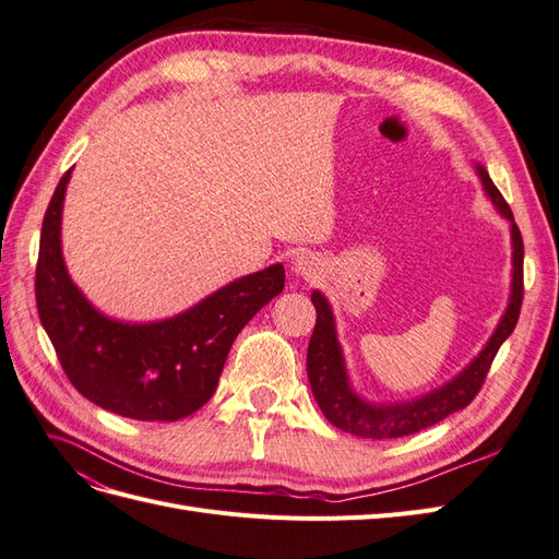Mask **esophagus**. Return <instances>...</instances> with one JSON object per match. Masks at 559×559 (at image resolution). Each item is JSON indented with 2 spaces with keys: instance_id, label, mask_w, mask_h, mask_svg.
<instances>
[{
  "instance_id": "obj_1",
  "label": "esophagus",
  "mask_w": 559,
  "mask_h": 559,
  "mask_svg": "<svg viewBox=\"0 0 559 559\" xmlns=\"http://www.w3.org/2000/svg\"><path fill=\"white\" fill-rule=\"evenodd\" d=\"M319 259L314 257V253H310V251H300L298 257L294 259V273L298 275V277H306V280H314L317 277V273H319Z\"/></svg>"
}]
</instances>
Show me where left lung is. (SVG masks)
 Returning <instances> with one entry per match:
<instances>
[{
  "instance_id": "obj_1",
  "label": "left lung",
  "mask_w": 559,
  "mask_h": 559,
  "mask_svg": "<svg viewBox=\"0 0 559 559\" xmlns=\"http://www.w3.org/2000/svg\"><path fill=\"white\" fill-rule=\"evenodd\" d=\"M476 173L480 177L487 198L492 200L497 212L511 224V249H513L511 294L495 333L489 335V341L478 352V357H473L468 366H464L460 373H456L452 380H448L445 384L436 386L431 392L411 401L376 403L354 392L347 366H345V354H343L341 341H337L331 302L326 300L324 294L314 289L312 302L317 310V324L308 345V378H310L317 405L333 427L343 429L352 436L376 438V441H382V438L411 436L436 425V421L445 419L448 415L466 408V405L473 401V396L478 394V389L487 376L489 366H492L497 357L499 347L503 345L506 337L513 333L520 317V306H522V259H524L522 235L515 226L511 207L506 205L503 195L499 193V189L492 183V179H489L487 170L480 163H476Z\"/></svg>"
}]
</instances>
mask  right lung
Here are the masks:
<instances>
[{
	"instance_id": "obj_1",
	"label": "right lung",
	"mask_w": 559,
	"mask_h": 559,
	"mask_svg": "<svg viewBox=\"0 0 559 559\" xmlns=\"http://www.w3.org/2000/svg\"><path fill=\"white\" fill-rule=\"evenodd\" d=\"M67 173L44 216L37 310L67 378L99 408L142 421H175L205 405L247 321L284 289V265L233 280L193 308L156 321L99 312L67 273L62 205Z\"/></svg>"
}]
</instances>
